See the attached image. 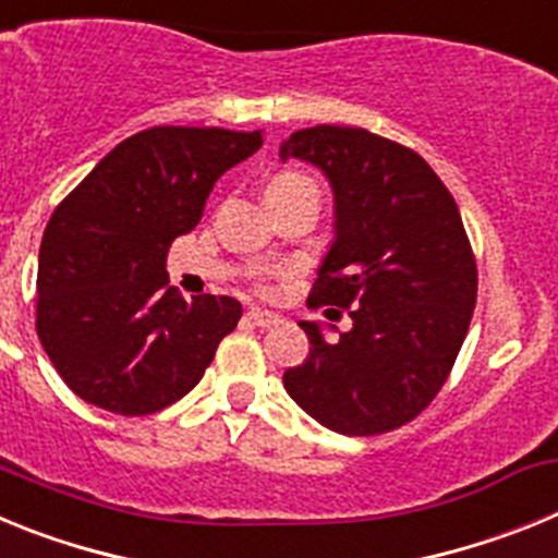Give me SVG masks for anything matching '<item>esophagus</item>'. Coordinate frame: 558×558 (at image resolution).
Returning <instances> with one entry per match:
<instances>
[{"mask_svg": "<svg viewBox=\"0 0 558 558\" xmlns=\"http://www.w3.org/2000/svg\"><path fill=\"white\" fill-rule=\"evenodd\" d=\"M245 318H248L254 327H276V324L282 322V315L279 313H270V310H259V307L248 310V313H245Z\"/></svg>", "mask_w": 558, "mask_h": 558, "instance_id": "34e87169", "label": "esophagus"}]
</instances>
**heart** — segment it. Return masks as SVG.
<instances>
[{
	"label": "heart",
	"instance_id": "1",
	"mask_svg": "<svg viewBox=\"0 0 558 558\" xmlns=\"http://www.w3.org/2000/svg\"><path fill=\"white\" fill-rule=\"evenodd\" d=\"M276 190H313V181L304 179V175H299V172H279V175H274L268 184V190L265 192H276Z\"/></svg>",
	"mask_w": 558,
	"mask_h": 558
}]
</instances>
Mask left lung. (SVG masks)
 Instances as JSON below:
<instances>
[{"instance_id": "8db88e82", "label": "left lung", "mask_w": 558, "mask_h": 558, "mask_svg": "<svg viewBox=\"0 0 558 558\" xmlns=\"http://www.w3.org/2000/svg\"><path fill=\"white\" fill-rule=\"evenodd\" d=\"M279 159L318 167L332 186L335 236L307 304L352 318L347 332L329 324L332 341L299 322L310 354L284 388L335 433L393 430L441 391L470 329L477 270L461 211L418 153L363 128L295 131Z\"/></svg>"}]
</instances>
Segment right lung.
<instances>
[{"label":"right lung","instance_id":"obj_1","mask_svg":"<svg viewBox=\"0 0 558 558\" xmlns=\"http://www.w3.org/2000/svg\"><path fill=\"white\" fill-rule=\"evenodd\" d=\"M259 145V131L226 128L133 133L52 211L36 329L77 397L147 416L198 386L243 307L231 295L181 299L167 282V251L198 226L215 181Z\"/></svg>","mask_w":558,"mask_h":558}]
</instances>
